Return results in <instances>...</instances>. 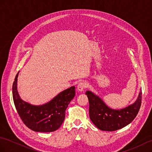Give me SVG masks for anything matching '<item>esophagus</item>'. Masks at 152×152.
Wrapping results in <instances>:
<instances>
[{
  "label": "esophagus",
  "instance_id": "1",
  "mask_svg": "<svg viewBox=\"0 0 152 152\" xmlns=\"http://www.w3.org/2000/svg\"><path fill=\"white\" fill-rule=\"evenodd\" d=\"M87 83L86 82H84V81H82V82H80L78 84V86H77V90L79 91H83L84 89H86L87 88Z\"/></svg>",
  "mask_w": 152,
  "mask_h": 152
}]
</instances>
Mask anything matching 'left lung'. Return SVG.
Returning <instances> with one entry per match:
<instances>
[{
	"mask_svg": "<svg viewBox=\"0 0 152 152\" xmlns=\"http://www.w3.org/2000/svg\"><path fill=\"white\" fill-rule=\"evenodd\" d=\"M90 119L96 126L102 131L113 132L124 128L133 121L141 105L142 91L134 104L120 110H112L107 106L102 99L91 91H87Z\"/></svg>",
	"mask_w": 152,
	"mask_h": 152,
	"instance_id": "8db88e82",
	"label": "left lung"
}]
</instances>
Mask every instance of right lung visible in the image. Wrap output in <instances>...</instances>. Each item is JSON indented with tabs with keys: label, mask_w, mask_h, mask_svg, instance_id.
<instances>
[{
	"label": "right lung",
	"mask_w": 152,
	"mask_h": 152,
	"mask_svg": "<svg viewBox=\"0 0 152 152\" xmlns=\"http://www.w3.org/2000/svg\"><path fill=\"white\" fill-rule=\"evenodd\" d=\"M18 73L13 84L14 104L21 120L28 128L35 132H51L60 128L65 118V111L75 97V86L62 91L53 99L42 106H33L22 100L17 88Z\"/></svg>",
	"instance_id": "obj_1"
}]
</instances>
